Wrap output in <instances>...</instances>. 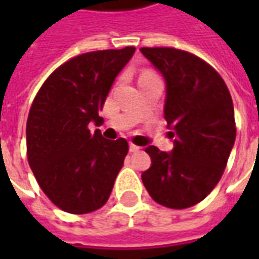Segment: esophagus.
Segmentation results:
<instances>
[{
	"mask_svg": "<svg viewBox=\"0 0 259 259\" xmlns=\"http://www.w3.org/2000/svg\"><path fill=\"white\" fill-rule=\"evenodd\" d=\"M129 150H130V152H139L140 151V147L136 146V144H133V143H130Z\"/></svg>",
	"mask_w": 259,
	"mask_h": 259,
	"instance_id": "1",
	"label": "esophagus"
}]
</instances>
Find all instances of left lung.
Returning a JSON list of instances; mask_svg holds the SVG:
<instances>
[{"mask_svg": "<svg viewBox=\"0 0 259 259\" xmlns=\"http://www.w3.org/2000/svg\"><path fill=\"white\" fill-rule=\"evenodd\" d=\"M141 54L166 83L165 119L175 136L172 152L146 148L151 168L141 175L159 205L185 209L218 185L236 140L232 96L221 74L204 59L172 47H143Z\"/></svg>", "mask_w": 259, "mask_h": 259, "instance_id": "obj_1", "label": "left lung"}]
</instances>
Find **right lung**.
Returning <instances> with one entry per match:
<instances>
[{
	"instance_id": "obj_1",
	"label": "right lung",
	"mask_w": 259,
	"mask_h": 259,
	"mask_svg": "<svg viewBox=\"0 0 259 259\" xmlns=\"http://www.w3.org/2000/svg\"><path fill=\"white\" fill-rule=\"evenodd\" d=\"M135 47L81 54L54 70L31 104L26 123L27 161L53 204L69 213L100 209L109 198L129 144L107 140L100 124L113 80Z\"/></svg>"
}]
</instances>
